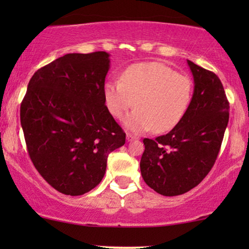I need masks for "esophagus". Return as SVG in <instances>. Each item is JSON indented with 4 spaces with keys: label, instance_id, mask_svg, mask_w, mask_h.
<instances>
[{
    "label": "esophagus",
    "instance_id": "obj_1",
    "mask_svg": "<svg viewBox=\"0 0 249 249\" xmlns=\"http://www.w3.org/2000/svg\"><path fill=\"white\" fill-rule=\"evenodd\" d=\"M136 139H138V137H137V136H135V135H132V134H130V132H128V134H127V141H128V142H132V141H136Z\"/></svg>",
    "mask_w": 249,
    "mask_h": 249
}]
</instances>
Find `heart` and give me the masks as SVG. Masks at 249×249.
Here are the masks:
<instances>
[{"instance_id": "obj_1", "label": "heart", "mask_w": 249, "mask_h": 249, "mask_svg": "<svg viewBox=\"0 0 249 249\" xmlns=\"http://www.w3.org/2000/svg\"><path fill=\"white\" fill-rule=\"evenodd\" d=\"M104 102L117 119L136 105L124 119V125L135 134L154 129L171 130L181 121L193 95L192 81L185 74L159 62L132 64L122 71L118 81H107L103 88Z\"/></svg>"}]
</instances>
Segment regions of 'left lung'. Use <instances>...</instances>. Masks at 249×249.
I'll return each instance as SVG.
<instances>
[{
	"label": "left lung",
	"mask_w": 249,
	"mask_h": 249,
	"mask_svg": "<svg viewBox=\"0 0 249 249\" xmlns=\"http://www.w3.org/2000/svg\"><path fill=\"white\" fill-rule=\"evenodd\" d=\"M187 62L195 86L186 114L169 134L142 141V179L163 196L189 192L209 175L229 121V101L219 77Z\"/></svg>",
	"instance_id": "left-lung-1"
}]
</instances>
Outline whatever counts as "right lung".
<instances>
[{
    "label": "right lung",
    "instance_id": "1",
    "mask_svg": "<svg viewBox=\"0 0 249 249\" xmlns=\"http://www.w3.org/2000/svg\"><path fill=\"white\" fill-rule=\"evenodd\" d=\"M107 52L70 53L34 73L20 107L29 158L57 192L79 196L103 179L125 134L105 107Z\"/></svg>",
    "mask_w": 249,
    "mask_h": 249
}]
</instances>
